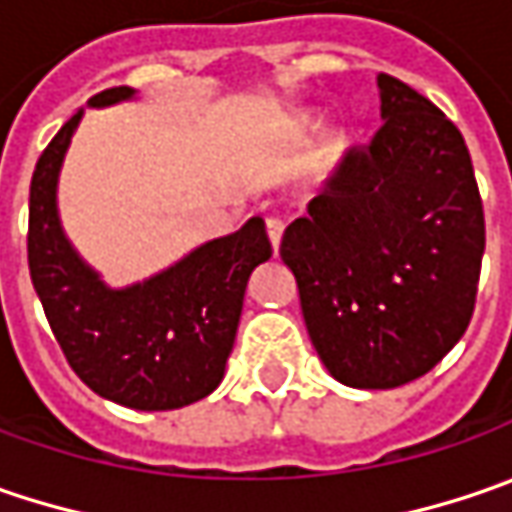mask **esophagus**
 Instances as JSON below:
<instances>
[{"label":"esophagus","mask_w":512,"mask_h":512,"mask_svg":"<svg viewBox=\"0 0 512 512\" xmlns=\"http://www.w3.org/2000/svg\"><path fill=\"white\" fill-rule=\"evenodd\" d=\"M266 234H269V240H272V249L278 252L280 237H283V223L275 220V217H269V220H266Z\"/></svg>","instance_id":"esophagus-1"}]
</instances>
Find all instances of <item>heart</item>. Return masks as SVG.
<instances>
[{
  "instance_id": "heart-1",
  "label": "heart",
  "mask_w": 512,
  "mask_h": 512,
  "mask_svg": "<svg viewBox=\"0 0 512 512\" xmlns=\"http://www.w3.org/2000/svg\"><path fill=\"white\" fill-rule=\"evenodd\" d=\"M298 128H303V131L315 128V117H309V114H306V117H300ZM323 145H326V151H329V154H332V151H338V148L344 145V134H341V131H329V134H326V143Z\"/></svg>"
}]
</instances>
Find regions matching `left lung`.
<instances>
[{
    "label": "left lung",
    "instance_id": "1",
    "mask_svg": "<svg viewBox=\"0 0 512 512\" xmlns=\"http://www.w3.org/2000/svg\"><path fill=\"white\" fill-rule=\"evenodd\" d=\"M384 125L349 148L280 257L312 346L355 389L410 384L458 344L476 306L484 212L456 125L378 74Z\"/></svg>",
    "mask_w": 512,
    "mask_h": 512
}]
</instances>
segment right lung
Wrapping results in <instances>:
<instances>
[{
	"mask_svg": "<svg viewBox=\"0 0 512 512\" xmlns=\"http://www.w3.org/2000/svg\"><path fill=\"white\" fill-rule=\"evenodd\" d=\"M134 97V88L120 85L88 105ZM82 114L79 108L59 128L31 180L28 266L36 295L71 369L97 395L143 412L189 407L223 381L249 275L272 257L266 223L249 217L151 278L108 286L71 246L56 206L59 171Z\"/></svg>",
	"mask_w": 512,
	"mask_h": 512,
	"instance_id": "right-lung-1",
	"label": "right lung"
}]
</instances>
